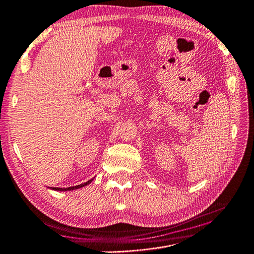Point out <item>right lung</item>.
Wrapping results in <instances>:
<instances>
[{"mask_svg":"<svg viewBox=\"0 0 254 254\" xmlns=\"http://www.w3.org/2000/svg\"><path fill=\"white\" fill-rule=\"evenodd\" d=\"M92 180L87 181L86 183H82V184H79V185H75V187H70V188H53V190L56 191H71V190H75V189H79V188H82V187H86L87 184L91 183Z\"/></svg>","mask_w":254,"mask_h":254,"instance_id":"right-lung-1","label":"right lung"}]
</instances>
